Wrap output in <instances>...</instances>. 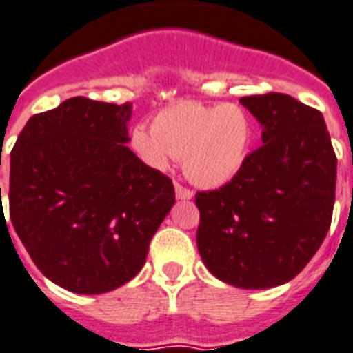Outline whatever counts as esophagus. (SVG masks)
<instances>
[{
  "mask_svg": "<svg viewBox=\"0 0 353 353\" xmlns=\"http://www.w3.org/2000/svg\"><path fill=\"white\" fill-rule=\"evenodd\" d=\"M174 193H176V199H180V200L193 199V191L188 190V188H184L182 184L174 185Z\"/></svg>",
  "mask_w": 353,
  "mask_h": 353,
  "instance_id": "1",
  "label": "esophagus"
}]
</instances>
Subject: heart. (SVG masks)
<instances>
[{
	"mask_svg": "<svg viewBox=\"0 0 353 353\" xmlns=\"http://www.w3.org/2000/svg\"><path fill=\"white\" fill-rule=\"evenodd\" d=\"M151 129L137 125L132 149L154 169L182 159L185 176L200 188H221L244 168L253 142V122L236 103L184 100L154 114Z\"/></svg>",
	"mask_w": 353,
	"mask_h": 353,
	"instance_id": "obj_1",
	"label": "heart"
}]
</instances>
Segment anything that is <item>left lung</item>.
<instances>
[{"mask_svg": "<svg viewBox=\"0 0 353 353\" xmlns=\"http://www.w3.org/2000/svg\"><path fill=\"white\" fill-rule=\"evenodd\" d=\"M262 145L235 179L199 191L196 246L216 279L273 288L303 272L332 224L337 157L321 111L281 92L241 98Z\"/></svg>", "mask_w": 353, "mask_h": 353, "instance_id": "obj_1", "label": "left lung"}]
</instances>
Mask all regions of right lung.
Wrapping results in <instances>:
<instances>
[{"instance_id": "1", "label": "right lung", "mask_w": 353, "mask_h": 353, "mask_svg": "<svg viewBox=\"0 0 353 353\" xmlns=\"http://www.w3.org/2000/svg\"><path fill=\"white\" fill-rule=\"evenodd\" d=\"M129 118V101L69 98L30 117L10 151L14 230L39 272L69 292L129 283L174 204L171 179L125 145Z\"/></svg>"}]
</instances>
